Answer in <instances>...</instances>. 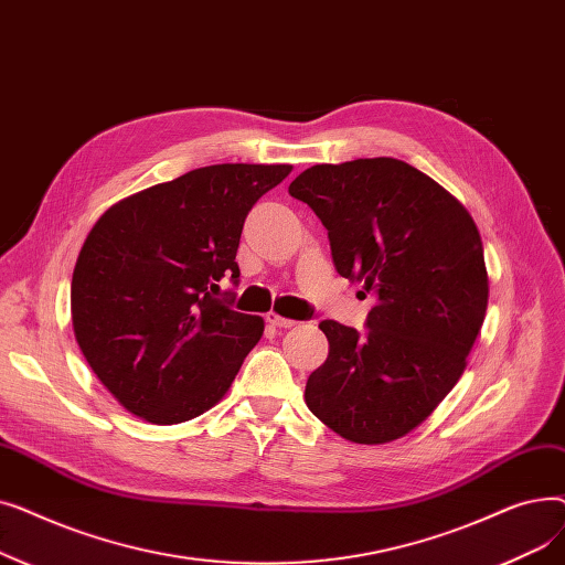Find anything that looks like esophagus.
<instances>
[{
	"label": "esophagus",
	"instance_id": "1",
	"mask_svg": "<svg viewBox=\"0 0 565 565\" xmlns=\"http://www.w3.org/2000/svg\"><path fill=\"white\" fill-rule=\"evenodd\" d=\"M265 320L270 322V324H275V328H284V330H288V328H295V320H290V318H284V316H279V313H267L265 316Z\"/></svg>",
	"mask_w": 565,
	"mask_h": 565
}]
</instances>
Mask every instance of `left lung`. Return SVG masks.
<instances>
[{"mask_svg": "<svg viewBox=\"0 0 565 565\" xmlns=\"http://www.w3.org/2000/svg\"><path fill=\"white\" fill-rule=\"evenodd\" d=\"M328 228L337 273L364 284L366 332L322 320L330 354L305 401L337 435L384 444L460 380L488 309L477 224L430 175L394 158L316 164L288 185Z\"/></svg>", "mask_w": 565, "mask_h": 565, "instance_id": "1", "label": "left lung"}]
</instances>
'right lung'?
I'll list each match as a JSON object with an SVG mask.
<instances>
[{
  "instance_id": "right-lung-1",
  "label": "right lung",
  "mask_w": 565,
  "mask_h": 565,
  "mask_svg": "<svg viewBox=\"0 0 565 565\" xmlns=\"http://www.w3.org/2000/svg\"><path fill=\"white\" fill-rule=\"evenodd\" d=\"M290 169H192L114 203L86 235L71 284L75 339L135 417L181 424L228 392L263 337V318L213 292L224 277L241 281L245 220Z\"/></svg>"
}]
</instances>
